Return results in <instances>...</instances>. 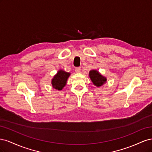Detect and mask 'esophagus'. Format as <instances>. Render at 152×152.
Masks as SVG:
<instances>
[{"label": "esophagus", "instance_id": "1", "mask_svg": "<svg viewBox=\"0 0 152 152\" xmlns=\"http://www.w3.org/2000/svg\"><path fill=\"white\" fill-rule=\"evenodd\" d=\"M81 72V68L79 67V68H75V72L77 73H79Z\"/></svg>", "mask_w": 152, "mask_h": 152}]
</instances>
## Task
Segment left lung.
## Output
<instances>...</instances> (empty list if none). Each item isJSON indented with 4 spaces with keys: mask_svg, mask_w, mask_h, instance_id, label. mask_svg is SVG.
Listing matches in <instances>:
<instances>
[{
    "mask_svg": "<svg viewBox=\"0 0 152 152\" xmlns=\"http://www.w3.org/2000/svg\"><path fill=\"white\" fill-rule=\"evenodd\" d=\"M89 76L93 84L98 87H100L107 81V77L102 75L96 70H91L89 73Z\"/></svg>",
    "mask_w": 152,
    "mask_h": 152,
    "instance_id": "obj_1",
    "label": "left lung"
}]
</instances>
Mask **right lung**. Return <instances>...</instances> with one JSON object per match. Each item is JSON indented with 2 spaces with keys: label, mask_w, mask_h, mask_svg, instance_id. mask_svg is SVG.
<instances>
[{
  "label": "right lung",
  "mask_w": 152,
  "mask_h": 152,
  "mask_svg": "<svg viewBox=\"0 0 152 152\" xmlns=\"http://www.w3.org/2000/svg\"><path fill=\"white\" fill-rule=\"evenodd\" d=\"M70 75V73L66 72L60 69L51 80V84L54 89L61 91L66 85L67 80Z\"/></svg>",
  "instance_id": "right-lung-1"
}]
</instances>
